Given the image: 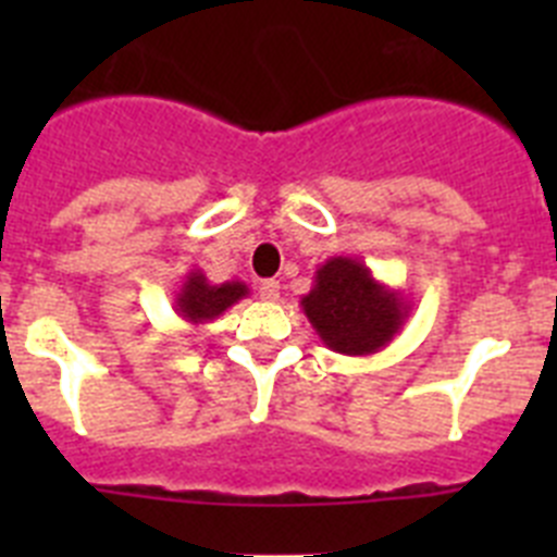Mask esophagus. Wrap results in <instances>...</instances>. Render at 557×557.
Returning a JSON list of instances; mask_svg holds the SVG:
<instances>
[{
	"label": "esophagus",
	"mask_w": 557,
	"mask_h": 557,
	"mask_svg": "<svg viewBox=\"0 0 557 557\" xmlns=\"http://www.w3.org/2000/svg\"><path fill=\"white\" fill-rule=\"evenodd\" d=\"M278 282H275V278H264L262 284H259V295H262V301H278Z\"/></svg>",
	"instance_id": "obj_1"
}]
</instances>
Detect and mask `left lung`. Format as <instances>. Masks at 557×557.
<instances>
[{
  "instance_id": "1",
  "label": "left lung",
  "mask_w": 557,
  "mask_h": 557,
  "mask_svg": "<svg viewBox=\"0 0 557 557\" xmlns=\"http://www.w3.org/2000/svg\"><path fill=\"white\" fill-rule=\"evenodd\" d=\"M323 346L346 357L376 354L401 332L410 304L351 256H332L314 270L312 289L301 298Z\"/></svg>"
}]
</instances>
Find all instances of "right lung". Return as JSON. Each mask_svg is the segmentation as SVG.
Returning <instances> with one entry per match:
<instances>
[{
	"label": "right lung",
	"instance_id": "obj_1",
	"mask_svg": "<svg viewBox=\"0 0 557 557\" xmlns=\"http://www.w3.org/2000/svg\"><path fill=\"white\" fill-rule=\"evenodd\" d=\"M248 295L250 289L245 282L211 284L203 270H189L184 275L181 287L175 289L172 307H175L181 321L191 323V326H203V323H211L214 318H220L236 301L248 298Z\"/></svg>",
	"mask_w": 557,
	"mask_h": 557
}]
</instances>
